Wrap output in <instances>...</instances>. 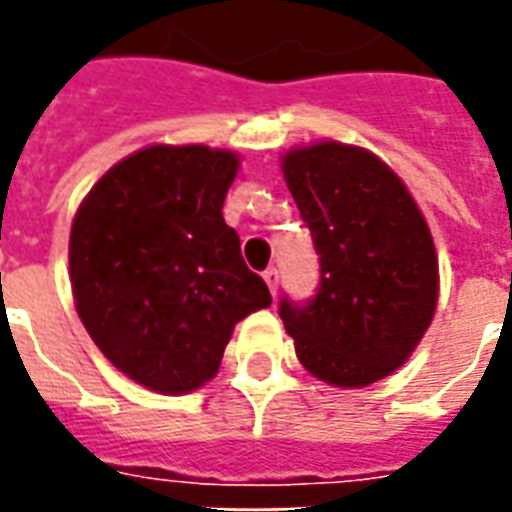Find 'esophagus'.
<instances>
[{
  "label": "esophagus",
  "instance_id": "esophagus-1",
  "mask_svg": "<svg viewBox=\"0 0 512 512\" xmlns=\"http://www.w3.org/2000/svg\"><path fill=\"white\" fill-rule=\"evenodd\" d=\"M263 279H266L268 290H271V293H277V288H279V271H277V268H266V271H263Z\"/></svg>",
  "mask_w": 512,
  "mask_h": 512
}]
</instances>
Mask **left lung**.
Listing matches in <instances>:
<instances>
[{"instance_id":"left-lung-1","label":"left lung","mask_w":512,"mask_h":512,"mask_svg":"<svg viewBox=\"0 0 512 512\" xmlns=\"http://www.w3.org/2000/svg\"><path fill=\"white\" fill-rule=\"evenodd\" d=\"M321 263L315 296H282L296 356L332 386L389 376L433 321L439 260L417 202L381 158L321 142L282 161Z\"/></svg>"}]
</instances>
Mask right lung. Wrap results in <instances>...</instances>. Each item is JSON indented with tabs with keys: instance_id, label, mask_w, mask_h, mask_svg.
Here are the masks:
<instances>
[{
	"instance_id": "right-lung-1",
	"label": "right lung",
	"mask_w": 512,
	"mask_h": 512,
	"mask_svg": "<svg viewBox=\"0 0 512 512\" xmlns=\"http://www.w3.org/2000/svg\"><path fill=\"white\" fill-rule=\"evenodd\" d=\"M238 158L153 145L98 180L73 219L76 310L136 384L186 395L211 381L233 326L271 304L222 205Z\"/></svg>"
}]
</instances>
